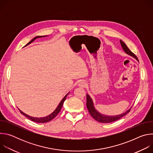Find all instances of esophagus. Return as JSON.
I'll return each instance as SVG.
<instances>
[{
    "label": "esophagus",
    "mask_w": 153,
    "mask_h": 153,
    "mask_svg": "<svg viewBox=\"0 0 153 153\" xmlns=\"http://www.w3.org/2000/svg\"><path fill=\"white\" fill-rule=\"evenodd\" d=\"M86 86V84L85 83V82H80V83H79V84H78V86L79 87H80V88H85V87Z\"/></svg>",
    "instance_id": "obj_1"
}]
</instances>
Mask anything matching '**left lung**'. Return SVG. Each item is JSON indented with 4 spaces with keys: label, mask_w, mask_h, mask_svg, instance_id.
I'll return each instance as SVG.
<instances>
[{
    "label": "left lung",
    "mask_w": 153,
    "mask_h": 153,
    "mask_svg": "<svg viewBox=\"0 0 153 153\" xmlns=\"http://www.w3.org/2000/svg\"><path fill=\"white\" fill-rule=\"evenodd\" d=\"M120 45L122 47V49L123 50L125 53L126 54H127L128 55L134 57L139 62V60H138L137 56L133 53H132L130 51V50L128 48V47L126 46L125 43L121 40H120ZM86 106H87V108H88V110L90 114H91V116L96 121L100 122V123H105L113 122L114 121H116V120L120 119V118H122V117L125 116L126 114H128L130 111L131 108V107L128 110H127L125 113H122L120 114L116 115V116H106V115L102 114L101 113H100L98 111H97L96 110L93 99L91 98V97L88 94H86Z\"/></svg>",
    "instance_id": "1"
}]
</instances>
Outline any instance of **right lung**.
Here are the masks:
<instances>
[{"label":"right lung","instance_id":"1","mask_svg":"<svg viewBox=\"0 0 153 153\" xmlns=\"http://www.w3.org/2000/svg\"><path fill=\"white\" fill-rule=\"evenodd\" d=\"M47 36H36V37H35L34 39H33L30 42H28L25 47H26V46L30 45V43H32L34 40H35L37 38H40V37H47ZM69 93H70V92H69ZM69 93H67L66 95H65V96L62 99V100L60 101V102L59 103V104L58 105V106H57V108H56V110H55L52 113H51L50 115H48V116H47L42 117H32V116H29V115H27V114L24 113V112L20 111V110H19V111H20V112L21 113V114H23L24 116H25L27 118H28V119H30V120H31V121H33V122H36V123H46V122H48L51 121V120H53V119L59 114V113L60 111L61 110V108H62V105H63V102H65V99H66L67 96H68V94H69Z\"/></svg>","mask_w":153,"mask_h":153}]
</instances>
